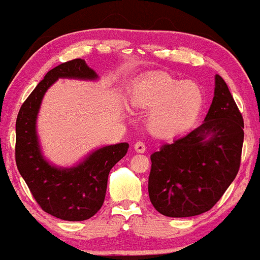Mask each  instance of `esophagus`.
Here are the masks:
<instances>
[{
    "label": "esophagus",
    "instance_id": "obj_1",
    "mask_svg": "<svg viewBox=\"0 0 260 260\" xmlns=\"http://www.w3.org/2000/svg\"><path fill=\"white\" fill-rule=\"evenodd\" d=\"M134 150H136L137 153H144V151L147 150V148H145V144L143 142H137L136 144H134Z\"/></svg>",
    "mask_w": 260,
    "mask_h": 260
}]
</instances>
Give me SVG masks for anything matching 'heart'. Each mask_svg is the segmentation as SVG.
I'll return each instance as SVG.
<instances>
[{"instance_id": "1", "label": "heart", "mask_w": 260, "mask_h": 260, "mask_svg": "<svg viewBox=\"0 0 260 260\" xmlns=\"http://www.w3.org/2000/svg\"><path fill=\"white\" fill-rule=\"evenodd\" d=\"M131 105L149 111L148 131L159 138H172L187 129L202 111L201 86L169 74H154L138 80L129 96Z\"/></svg>"}]
</instances>
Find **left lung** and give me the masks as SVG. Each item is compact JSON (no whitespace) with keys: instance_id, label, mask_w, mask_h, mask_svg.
<instances>
[{"instance_id":"left-lung-1","label":"left lung","mask_w":260,"mask_h":260,"mask_svg":"<svg viewBox=\"0 0 260 260\" xmlns=\"http://www.w3.org/2000/svg\"><path fill=\"white\" fill-rule=\"evenodd\" d=\"M243 118L229 86L215 74L204 121L150 155L149 198L160 214L189 217L210 210L240 169Z\"/></svg>"}]
</instances>
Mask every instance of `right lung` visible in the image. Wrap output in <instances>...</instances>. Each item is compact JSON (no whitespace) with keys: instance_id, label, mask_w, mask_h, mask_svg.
Segmentation results:
<instances>
[{"instance_id":"obj_1","label":"right lung","mask_w":260,"mask_h":260,"mask_svg":"<svg viewBox=\"0 0 260 260\" xmlns=\"http://www.w3.org/2000/svg\"><path fill=\"white\" fill-rule=\"evenodd\" d=\"M58 79L95 82L100 77L82 58L64 62L46 73L18 113L16 162L44 211L66 221H83L103 207L110 170L127 154L129 144L96 148L72 166H57L47 160L38 134V116L45 94Z\"/></svg>"}]
</instances>
